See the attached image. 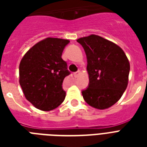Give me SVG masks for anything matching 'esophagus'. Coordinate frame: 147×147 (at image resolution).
I'll return each mask as SVG.
<instances>
[{"mask_svg": "<svg viewBox=\"0 0 147 147\" xmlns=\"http://www.w3.org/2000/svg\"><path fill=\"white\" fill-rule=\"evenodd\" d=\"M79 74H80V71L78 70V71H76V72L74 73V76H75V77H76V78H77V77H78V75H79Z\"/></svg>", "mask_w": 147, "mask_h": 147, "instance_id": "34e87169", "label": "esophagus"}]
</instances>
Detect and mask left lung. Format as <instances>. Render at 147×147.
Here are the masks:
<instances>
[{
  "mask_svg": "<svg viewBox=\"0 0 147 147\" xmlns=\"http://www.w3.org/2000/svg\"><path fill=\"white\" fill-rule=\"evenodd\" d=\"M77 42L86 54L89 76L88 86L82 92L84 100L97 109L111 107L127 87L130 63L127 55L117 45L94 34Z\"/></svg>",
  "mask_w": 147,
  "mask_h": 147,
  "instance_id": "left-lung-1",
  "label": "left lung"
}]
</instances>
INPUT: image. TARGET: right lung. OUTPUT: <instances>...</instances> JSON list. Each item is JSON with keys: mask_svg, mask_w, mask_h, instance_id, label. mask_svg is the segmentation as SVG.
<instances>
[{"mask_svg": "<svg viewBox=\"0 0 147 147\" xmlns=\"http://www.w3.org/2000/svg\"><path fill=\"white\" fill-rule=\"evenodd\" d=\"M69 42L47 38L29 49L20 61V85L26 99L38 109H55L65 98L62 82L70 71L62 54Z\"/></svg>", "mask_w": 147, "mask_h": 147, "instance_id": "right-lung-1", "label": "right lung"}]
</instances>
